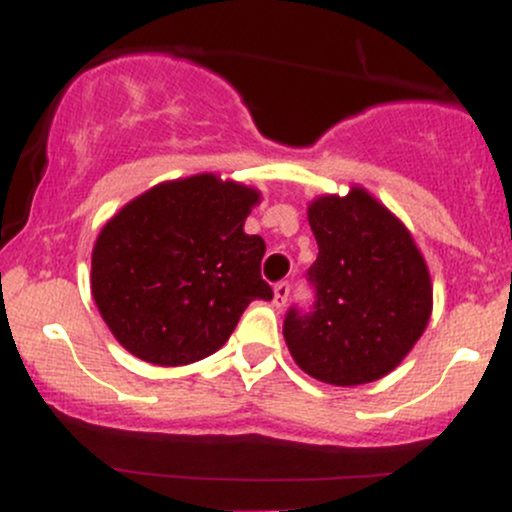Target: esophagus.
<instances>
[{"label":"esophagus","mask_w":512,"mask_h":512,"mask_svg":"<svg viewBox=\"0 0 512 512\" xmlns=\"http://www.w3.org/2000/svg\"><path fill=\"white\" fill-rule=\"evenodd\" d=\"M289 293H291L289 281H279V284L274 286V305H276V308H284L286 301H289Z\"/></svg>","instance_id":"obj_1"}]
</instances>
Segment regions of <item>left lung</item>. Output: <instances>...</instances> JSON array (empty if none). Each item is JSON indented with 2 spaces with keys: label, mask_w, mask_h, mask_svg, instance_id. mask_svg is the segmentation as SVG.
<instances>
[{
  "label": "left lung",
  "mask_w": 512,
  "mask_h": 512,
  "mask_svg": "<svg viewBox=\"0 0 512 512\" xmlns=\"http://www.w3.org/2000/svg\"><path fill=\"white\" fill-rule=\"evenodd\" d=\"M317 260L315 298L291 305L284 339L293 361L322 383L380 380L424 334L433 308L428 267L404 223L361 187L308 207Z\"/></svg>",
  "instance_id": "left-lung-1"
}]
</instances>
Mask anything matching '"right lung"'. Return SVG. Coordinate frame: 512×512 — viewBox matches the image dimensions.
Segmentation results:
<instances>
[{"mask_svg":"<svg viewBox=\"0 0 512 512\" xmlns=\"http://www.w3.org/2000/svg\"><path fill=\"white\" fill-rule=\"evenodd\" d=\"M260 192L192 175L161 182L103 226L91 291L129 354L187 366L219 351L250 301H272L262 279L264 240L243 231Z\"/></svg>","mask_w":512,"mask_h":512,"instance_id":"obj_1","label":"right lung"}]
</instances>
